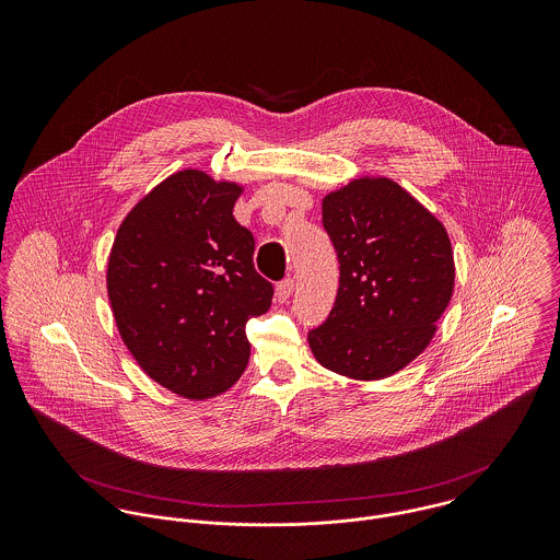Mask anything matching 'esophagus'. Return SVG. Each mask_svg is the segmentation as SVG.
I'll use <instances>...</instances> for the list:
<instances>
[{
	"label": "esophagus",
	"instance_id": "1",
	"mask_svg": "<svg viewBox=\"0 0 560 560\" xmlns=\"http://www.w3.org/2000/svg\"><path fill=\"white\" fill-rule=\"evenodd\" d=\"M291 293H293V280H291V278L282 280V282L276 287V298H278L280 304H284V302L291 298Z\"/></svg>",
	"mask_w": 560,
	"mask_h": 560
}]
</instances>
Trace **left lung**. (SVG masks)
<instances>
[{"mask_svg":"<svg viewBox=\"0 0 560 560\" xmlns=\"http://www.w3.org/2000/svg\"><path fill=\"white\" fill-rule=\"evenodd\" d=\"M320 211L340 284L327 320L308 331L313 355L351 380L390 377L429 347L453 298L448 233L386 176L349 180L323 198Z\"/></svg>","mask_w":560,"mask_h":560,"instance_id":"8db88e82","label":"left lung"}]
</instances>
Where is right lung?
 Returning a JSON list of instances; mask_svg holds the SVG:
<instances>
[{"instance_id": "obj_1", "label": "right lung", "mask_w": 560, "mask_h": 560, "mask_svg": "<svg viewBox=\"0 0 560 560\" xmlns=\"http://www.w3.org/2000/svg\"><path fill=\"white\" fill-rule=\"evenodd\" d=\"M243 185L180 170L122 220L107 260V295L142 371L185 399L226 393L247 366L245 323L273 287L254 269V237L233 209Z\"/></svg>"}]
</instances>
